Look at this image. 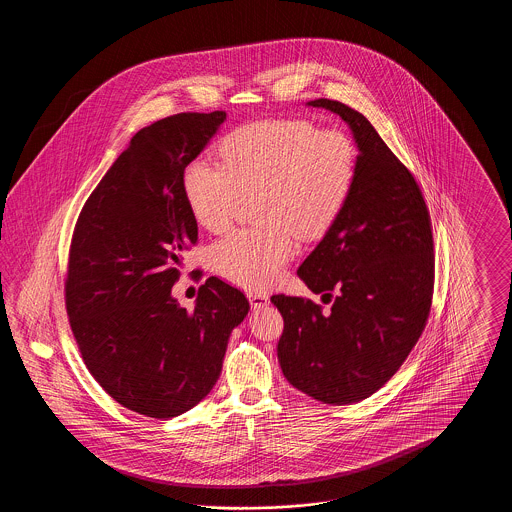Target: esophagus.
I'll list each match as a JSON object with an SVG mask.
<instances>
[{
  "mask_svg": "<svg viewBox=\"0 0 512 512\" xmlns=\"http://www.w3.org/2000/svg\"><path fill=\"white\" fill-rule=\"evenodd\" d=\"M247 297H249V303H251V309H261V307H265V305H268L267 293L249 292V293H247Z\"/></svg>",
  "mask_w": 512,
  "mask_h": 512,
  "instance_id": "1",
  "label": "esophagus"
}]
</instances>
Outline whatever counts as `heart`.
Listing matches in <instances>:
<instances>
[{
  "label": "heart",
  "instance_id": "obj_1",
  "mask_svg": "<svg viewBox=\"0 0 512 512\" xmlns=\"http://www.w3.org/2000/svg\"><path fill=\"white\" fill-rule=\"evenodd\" d=\"M222 167L194 159L182 188L199 226L224 230L244 197L259 194L255 230H236L211 247L220 276L249 290L282 278L297 236H324L345 209L357 174V151L340 130L303 119L251 122L220 142Z\"/></svg>",
  "mask_w": 512,
  "mask_h": 512
}]
</instances>
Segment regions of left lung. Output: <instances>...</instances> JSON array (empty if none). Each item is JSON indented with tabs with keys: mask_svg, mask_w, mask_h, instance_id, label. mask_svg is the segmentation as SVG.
Listing matches in <instances>:
<instances>
[{
	"mask_svg": "<svg viewBox=\"0 0 512 512\" xmlns=\"http://www.w3.org/2000/svg\"><path fill=\"white\" fill-rule=\"evenodd\" d=\"M340 115L357 146V174L345 209L297 276L324 303L272 295L284 317L278 361L286 380L328 405L363 401L409 357L430 315L434 240L413 174L365 115L332 99H315Z\"/></svg>",
	"mask_w": 512,
	"mask_h": 512,
	"instance_id": "left-lung-1",
	"label": "left lung"
}]
</instances>
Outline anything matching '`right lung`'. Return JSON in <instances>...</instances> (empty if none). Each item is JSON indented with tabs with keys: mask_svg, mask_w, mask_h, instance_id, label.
Returning <instances> with one entry per match:
<instances>
[{
	"mask_svg": "<svg viewBox=\"0 0 512 512\" xmlns=\"http://www.w3.org/2000/svg\"><path fill=\"white\" fill-rule=\"evenodd\" d=\"M224 111L180 113L136 132L74 228L67 313L82 359L122 407L151 418L190 411L219 380L244 293L211 276L186 311L172 297L197 242L182 172Z\"/></svg>",
	"mask_w": 512,
	"mask_h": 512,
	"instance_id": "add662e5",
	"label": "right lung"
}]
</instances>
